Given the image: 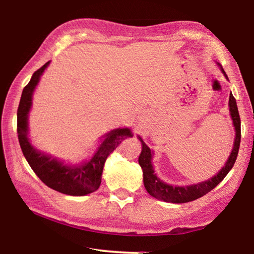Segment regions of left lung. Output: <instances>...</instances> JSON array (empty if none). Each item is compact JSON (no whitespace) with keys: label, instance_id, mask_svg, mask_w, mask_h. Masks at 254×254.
<instances>
[{"label":"left lung","instance_id":"obj_1","mask_svg":"<svg viewBox=\"0 0 254 254\" xmlns=\"http://www.w3.org/2000/svg\"><path fill=\"white\" fill-rule=\"evenodd\" d=\"M223 74H225L224 69L222 68ZM227 77V76H226ZM231 117L233 120V124L235 127V140H234V147L232 150V153L229 158V160L225 163L221 171L215 177L210 178L206 182L191 185V186H185V187H177V186H170V185L161 182L156 174H154L152 163H151V150H150L147 144H145L141 137H139L141 142H142V151L139 157V163L143 171V184L147 191L150 195L156 197V198L167 201V203H175V204H182V203H188V201H192L199 197L204 196L209 192L212 189L220 184L225 176L230 173V170L233 168L236 158H238L239 149H240V142H241V120L240 114L238 110V105H236V101L234 96L230 93V101H229Z\"/></svg>","mask_w":254,"mask_h":254}]
</instances>
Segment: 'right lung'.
<instances>
[{"label": "right lung", "mask_w": 254, "mask_h": 254, "mask_svg": "<svg viewBox=\"0 0 254 254\" xmlns=\"http://www.w3.org/2000/svg\"><path fill=\"white\" fill-rule=\"evenodd\" d=\"M49 62L33 72L31 80L23 88L18 107V137L23 156L39 179L54 190L71 196H84L98 189L102 180L103 167L111 152L127 136H132L128 128H117L106 134L97 152L83 166H65L34 149L28 139V113L31 107L33 89Z\"/></svg>", "instance_id": "add662e5"}]
</instances>
